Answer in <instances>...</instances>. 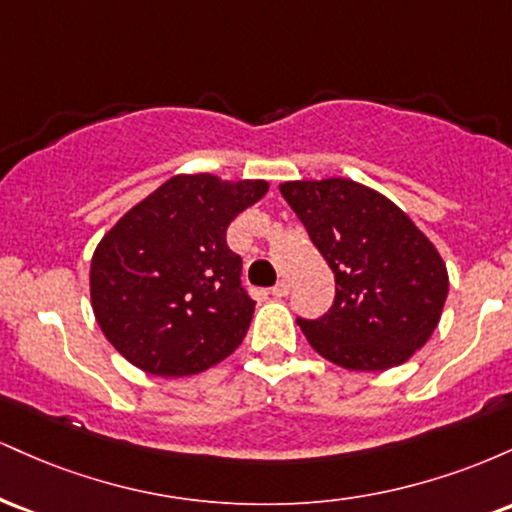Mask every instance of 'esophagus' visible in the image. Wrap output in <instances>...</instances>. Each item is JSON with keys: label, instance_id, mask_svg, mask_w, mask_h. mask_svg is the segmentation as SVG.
<instances>
[{"label": "esophagus", "instance_id": "obj_1", "mask_svg": "<svg viewBox=\"0 0 512 512\" xmlns=\"http://www.w3.org/2000/svg\"><path fill=\"white\" fill-rule=\"evenodd\" d=\"M289 289H291L289 281H279V284H276L274 289H272V296H274V298H284V296H289Z\"/></svg>", "mask_w": 512, "mask_h": 512}]
</instances>
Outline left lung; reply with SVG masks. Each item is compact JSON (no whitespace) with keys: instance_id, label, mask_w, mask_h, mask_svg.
I'll list each match as a JSON object with an SVG mask.
<instances>
[{"instance_id":"8db88e82","label":"left lung","mask_w":512,"mask_h":512,"mask_svg":"<svg viewBox=\"0 0 512 512\" xmlns=\"http://www.w3.org/2000/svg\"><path fill=\"white\" fill-rule=\"evenodd\" d=\"M281 195L334 272L332 308L298 325L346 370L409 361L438 327L448 269L436 245L380 192L346 178L281 182Z\"/></svg>"}]
</instances>
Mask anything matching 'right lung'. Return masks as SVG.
Returning <instances> with one entry per match:
<instances>
[{
  "instance_id": "obj_1",
  "label": "right lung",
  "mask_w": 512,
  "mask_h": 512,
  "mask_svg": "<svg viewBox=\"0 0 512 512\" xmlns=\"http://www.w3.org/2000/svg\"><path fill=\"white\" fill-rule=\"evenodd\" d=\"M267 190L264 180L173 175L105 233L91 260L93 315L132 366L182 378L238 349L255 301L226 231Z\"/></svg>"
}]
</instances>
